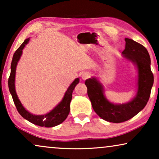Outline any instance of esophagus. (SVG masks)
I'll list each match as a JSON object with an SVG mask.
<instances>
[{
  "mask_svg": "<svg viewBox=\"0 0 159 159\" xmlns=\"http://www.w3.org/2000/svg\"><path fill=\"white\" fill-rule=\"evenodd\" d=\"M89 77H90V74L88 72H84L82 75V79L83 80H86Z\"/></svg>",
  "mask_w": 159,
  "mask_h": 159,
  "instance_id": "obj_1",
  "label": "esophagus"
}]
</instances>
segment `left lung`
I'll use <instances>...</instances> for the list:
<instances>
[{
  "label": "left lung",
  "mask_w": 159,
  "mask_h": 159,
  "mask_svg": "<svg viewBox=\"0 0 159 159\" xmlns=\"http://www.w3.org/2000/svg\"><path fill=\"white\" fill-rule=\"evenodd\" d=\"M125 42L124 56L134 63L138 69V90L132 101L119 105L110 103L104 96L101 84L95 78H90L84 82L95 112L104 120L114 123L129 120L143 110L148 101L153 84L151 58L147 49L132 39L125 38Z\"/></svg>",
  "instance_id": "1"
}]
</instances>
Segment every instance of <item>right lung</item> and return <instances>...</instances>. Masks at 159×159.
Returning <instances> with one entry per match:
<instances>
[{"mask_svg":"<svg viewBox=\"0 0 159 159\" xmlns=\"http://www.w3.org/2000/svg\"><path fill=\"white\" fill-rule=\"evenodd\" d=\"M29 42V38L26 39L24 43L20 45V47L15 51L13 56V59L11 65V74L8 78V88L11 94L13 101L16 106V108L18 112L23 118L27 119V121L34 124V125H38L40 127H55L62 123L66 117L68 116L70 111V102L72 97V92L75 89V86L79 83V78L75 80L71 85L67 89L66 93H65L64 98L58 103V105L56 106L51 112L48 113L45 115H33L28 112L27 110L22 106V104L19 101L17 96L16 90H15V74H16V68L17 63H18L19 58L22 53V50L25 48V45Z\"/></svg>","mask_w":159,"mask_h":159,"instance_id":"obj_1","label":"right lung"}]
</instances>
